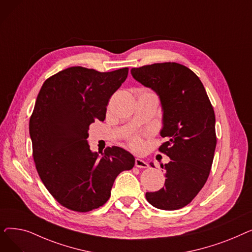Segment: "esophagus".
Here are the masks:
<instances>
[{
    "label": "esophagus",
    "mask_w": 252,
    "mask_h": 252,
    "mask_svg": "<svg viewBox=\"0 0 252 252\" xmlns=\"http://www.w3.org/2000/svg\"><path fill=\"white\" fill-rule=\"evenodd\" d=\"M135 164H136V166L139 167V168H147V167L149 166L146 161H144L143 159H140V158H136Z\"/></svg>",
    "instance_id": "1"
}]
</instances>
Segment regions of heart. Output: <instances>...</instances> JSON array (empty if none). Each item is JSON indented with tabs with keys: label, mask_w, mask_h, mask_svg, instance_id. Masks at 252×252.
Listing matches in <instances>:
<instances>
[{
	"label": "heart",
	"mask_w": 252,
	"mask_h": 252,
	"mask_svg": "<svg viewBox=\"0 0 252 252\" xmlns=\"http://www.w3.org/2000/svg\"><path fill=\"white\" fill-rule=\"evenodd\" d=\"M129 145H130V147L133 148V149L138 150L142 146V140L138 136H133V137L129 138Z\"/></svg>",
	"instance_id": "heart-1"
}]
</instances>
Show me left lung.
I'll return each instance as SVG.
<instances>
[{
    "instance_id": "1",
    "label": "left lung",
    "mask_w": 252,
    "mask_h": 252,
    "mask_svg": "<svg viewBox=\"0 0 252 252\" xmlns=\"http://www.w3.org/2000/svg\"><path fill=\"white\" fill-rule=\"evenodd\" d=\"M130 73L159 96L163 111L160 136L167 139L159 151L171 159L161 164L164 187L147 192L146 199L156 208L180 209L199 193L210 173L217 146L213 105L199 77L182 64L154 63L131 68Z\"/></svg>"
}]
</instances>
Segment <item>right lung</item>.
<instances>
[{"instance_id":"obj_1","label":"right lung","mask_w":252,"mask_h":252,"mask_svg":"<svg viewBox=\"0 0 252 252\" xmlns=\"http://www.w3.org/2000/svg\"><path fill=\"white\" fill-rule=\"evenodd\" d=\"M128 68L100 72L82 66L46 79L30 119L37 174L64 207L87 213L107 202L116 177L135 165L121 147L101 156L88 144L89 126L104 121L110 97L127 77Z\"/></svg>"}]
</instances>
